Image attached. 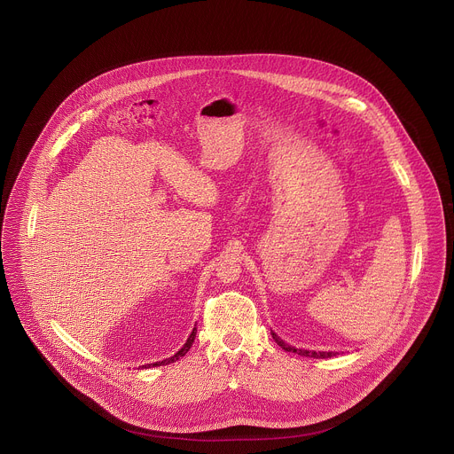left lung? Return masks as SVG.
<instances>
[{
	"mask_svg": "<svg viewBox=\"0 0 454 454\" xmlns=\"http://www.w3.org/2000/svg\"><path fill=\"white\" fill-rule=\"evenodd\" d=\"M273 340L284 349V351H293V353H296V355H300V356H309V358H330V356H333V353H316V351H305V349H294V348H291V346H287L286 342H282L275 333H272Z\"/></svg>",
	"mask_w": 454,
	"mask_h": 454,
	"instance_id": "left-lung-1",
	"label": "left lung"
}]
</instances>
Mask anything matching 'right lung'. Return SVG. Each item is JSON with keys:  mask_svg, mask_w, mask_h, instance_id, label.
Masks as SVG:
<instances>
[{"mask_svg": "<svg viewBox=\"0 0 454 454\" xmlns=\"http://www.w3.org/2000/svg\"><path fill=\"white\" fill-rule=\"evenodd\" d=\"M194 337H196V328H192V332H191V335H189V339H187V342L184 344V348H182L179 353H176L172 358H167V360H163V362H156L153 363V366H161V364H168V363L177 362L179 358H182L187 351H189V348L192 346V342H194ZM147 366V364H145ZM151 366V364H149Z\"/></svg>", "mask_w": 454, "mask_h": 454, "instance_id": "obj_1", "label": "right lung"}]
</instances>
